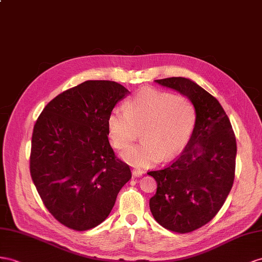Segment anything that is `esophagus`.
<instances>
[{
  "label": "esophagus",
  "instance_id": "obj_1",
  "mask_svg": "<svg viewBox=\"0 0 262 262\" xmlns=\"http://www.w3.org/2000/svg\"><path fill=\"white\" fill-rule=\"evenodd\" d=\"M133 176L134 177H139V176H142L143 175V170H140V169H133Z\"/></svg>",
  "mask_w": 262,
  "mask_h": 262
}]
</instances>
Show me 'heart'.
Here are the masks:
<instances>
[{"label": "heart", "instance_id": "obj_1", "mask_svg": "<svg viewBox=\"0 0 262 262\" xmlns=\"http://www.w3.org/2000/svg\"><path fill=\"white\" fill-rule=\"evenodd\" d=\"M126 110H113L107 118L112 144L126 150L143 129V142L124 154L127 163L150 167L160 159H168L182 151L195 129L197 112L184 95L155 89L136 93L125 103Z\"/></svg>", "mask_w": 262, "mask_h": 262}]
</instances>
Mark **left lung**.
<instances>
[{"label": "left lung", "mask_w": 262, "mask_h": 262, "mask_svg": "<svg viewBox=\"0 0 262 262\" xmlns=\"http://www.w3.org/2000/svg\"><path fill=\"white\" fill-rule=\"evenodd\" d=\"M196 107L195 129L183 152L162 169L148 171L157 190L149 200L157 223L178 233L192 232L216 216L232 188L237 143L230 120L218 100L184 77L157 79Z\"/></svg>", "instance_id": "8db88e82"}]
</instances>
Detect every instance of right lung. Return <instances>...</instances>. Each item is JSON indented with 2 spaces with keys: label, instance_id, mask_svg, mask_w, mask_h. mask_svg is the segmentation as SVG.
<instances>
[{
  "label": "right lung",
  "instance_id": "add662e5",
  "mask_svg": "<svg viewBox=\"0 0 262 262\" xmlns=\"http://www.w3.org/2000/svg\"><path fill=\"white\" fill-rule=\"evenodd\" d=\"M128 93L111 80H86L44 107L32 134L30 172L44 206L76 231L102 224L132 178L108 142L107 118Z\"/></svg>",
  "mask_w": 262,
  "mask_h": 262
}]
</instances>
